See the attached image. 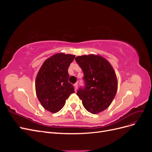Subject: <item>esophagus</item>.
<instances>
[{
    "mask_svg": "<svg viewBox=\"0 0 152 152\" xmlns=\"http://www.w3.org/2000/svg\"><path fill=\"white\" fill-rule=\"evenodd\" d=\"M73 86H74L75 90V91H77V89H78V84L76 83V84H75L73 85Z\"/></svg>",
    "mask_w": 152,
    "mask_h": 152,
    "instance_id": "esophagus-1",
    "label": "esophagus"
}]
</instances>
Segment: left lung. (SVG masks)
Listing matches in <instances>:
<instances>
[{"label":"left lung","instance_id":"8db88e82","mask_svg":"<svg viewBox=\"0 0 152 152\" xmlns=\"http://www.w3.org/2000/svg\"><path fill=\"white\" fill-rule=\"evenodd\" d=\"M84 72L86 86L77 94L87 111L97 114L108 108L116 95L118 80L113 66L98 54L82 55L75 58Z\"/></svg>","mask_w":152,"mask_h":152}]
</instances>
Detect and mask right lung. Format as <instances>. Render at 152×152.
<instances>
[{
    "label": "right lung",
    "instance_id": "add662e5",
    "mask_svg": "<svg viewBox=\"0 0 152 152\" xmlns=\"http://www.w3.org/2000/svg\"><path fill=\"white\" fill-rule=\"evenodd\" d=\"M75 55L58 53L48 58L41 66L35 79L37 98L44 109L51 113L59 112L70 95L75 93L68 82V69Z\"/></svg>",
    "mask_w": 152,
    "mask_h": 152
}]
</instances>
